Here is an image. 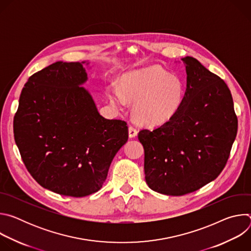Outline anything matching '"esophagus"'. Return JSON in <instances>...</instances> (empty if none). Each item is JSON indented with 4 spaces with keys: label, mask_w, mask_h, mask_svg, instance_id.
I'll use <instances>...</instances> for the list:
<instances>
[{
    "label": "esophagus",
    "mask_w": 251,
    "mask_h": 251,
    "mask_svg": "<svg viewBox=\"0 0 251 251\" xmlns=\"http://www.w3.org/2000/svg\"><path fill=\"white\" fill-rule=\"evenodd\" d=\"M138 134V131L137 129L134 127V126H130L129 127V137L130 138H135Z\"/></svg>",
    "instance_id": "obj_1"
}]
</instances>
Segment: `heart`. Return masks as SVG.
<instances>
[{
	"label": "heart",
	"mask_w": 251,
	"mask_h": 251,
	"mask_svg": "<svg viewBox=\"0 0 251 251\" xmlns=\"http://www.w3.org/2000/svg\"><path fill=\"white\" fill-rule=\"evenodd\" d=\"M121 91L113 90L110 93L111 103L122 108L126 99L134 102L135 118L146 125H161L169 121L181 108L185 97L182 79L157 66L125 76Z\"/></svg>",
	"instance_id": "obj_1"
}]
</instances>
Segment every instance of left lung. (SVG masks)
Returning <instances> with one entry per match:
<instances>
[{
    "label": "left lung",
    "instance_id": "1",
    "mask_svg": "<svg viewBox=\"0 0 251 251\" xmlns=\"http://www.w3.org/2000/svg\"><path fill=\"white\" fill-rule=\"evenodd\" d=\"M186 64L187 88L181 108L162 126L143 129L145 180L168 196L196 192L216 180L228 160L237 132L230 90L192 56Z\"/></svg>",
    "mask_w": 251,
    "mask_h": 251
}]
</instances>
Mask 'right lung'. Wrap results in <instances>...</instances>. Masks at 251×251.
Listing matches in <instances>:
<instances>
[{"label": "right lung", "instance_id": "add662e5", "mask_svg": "<svg viewBox=\"0 0 251 251\" xmlns=\"http://www.w3.org/2000/svg\"><path fill=\"white\" fill-rule=\"evenodd\" d=\"M84 61H57L22 90L14 136L23 162L42 187L81 198L96 193L128 140L123 120L102 117L86 89ZM88 64V63H87Z\"/></svg>", "mask_w": 251, "mask_h": 251}]
</instances>
